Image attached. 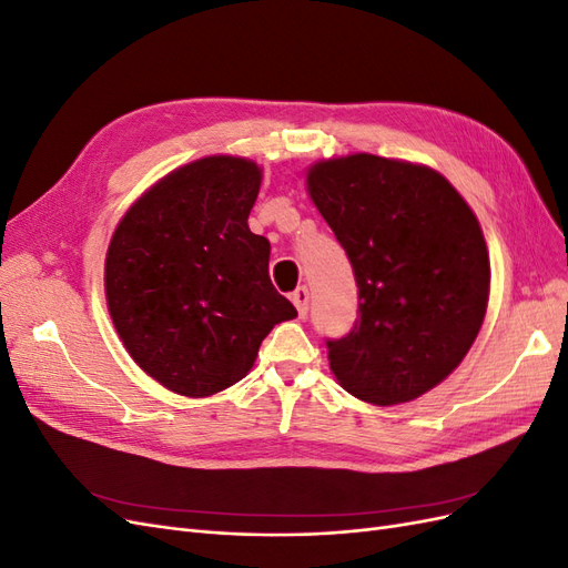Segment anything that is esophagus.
<instances>
[{"label": "esophagus", "instance_id": "34e87169", "mask_svg": "<svg viewBox=\"0 0 568 568\" xmlns=\"http://www.w3.org/2000/svg\"><path fill=\"white\" fill-rule=\"evenodd\" d=\"M291 301H294L298 315L305 317L307 315V303H311V291H307L305 286H298L294 294H291Z\"/></svg>", "mask_w": 568, "mask_h": 568}]
</instances>
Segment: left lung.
<instances>
[{
    "instance_id": "8db88e82",
    "label": "left lung",
    "mask_w": 568,
    "mask_h": 568,
    "mask_svg": "<svg viewBox=\"0 0 568 568\" xmlns=\"http://www.w3.org/2000/svg\"><path fill=\"white\" fill-rule=\"evenodd\" d=\"M307 194L353 265L359 320L326 341L336 382L372 405L419 398L459 367L490 294L474 211L438 170L374 153L307 168Z\"/></svg>"
}]
</instances>
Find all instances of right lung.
<instances>
[{"label":"right lung","mask_w":568,"mask_h":568,"mask_svg":"<svg viewBox=\"0 0 568 568\" xmlns=\"http://www.w3.org/2000/svg\"><path fill=\"white\" fill-rule=\"evenodd\" d=\"M263 168L203 156L151 184L111 236L106 305L130 357L186 398L242 382L296 307L272 286L270 242L248 230Z\"/></svg>","instance_id":"1"}]
</instances>
